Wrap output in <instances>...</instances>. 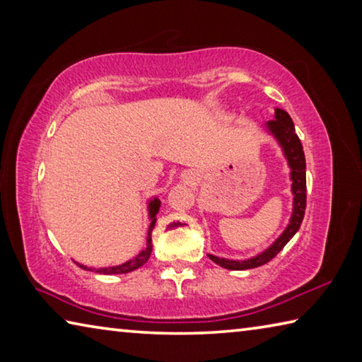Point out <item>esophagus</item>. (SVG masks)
Returning <instances> with one entry per match:
<instances>
[{
	"label": "esophagus",
	"instance_id": "1",
	"mask_svg": "<svg viewBox=\"0 0 362 362\" xmlns=\"http://www.w3.org/2000/svg\"><path fill=\"white\" fill-rule=\"evenodd\" d=\"M182 179L185 180V182H189V180H193V177L189 175V174H187V173H183V174H182Z\"/></svg>",
	"mask_w": 362,
	"mask_h": 362
}]
</instances>
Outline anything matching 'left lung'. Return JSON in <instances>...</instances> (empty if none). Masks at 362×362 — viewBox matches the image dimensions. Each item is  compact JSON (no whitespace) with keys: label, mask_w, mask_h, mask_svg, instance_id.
Listing matches in <instances>:
<instances>
[{"label":"left lung","mask_w":362,"mask_h":362,"mask_svg":"<svg viewBox=\"0 0 362 362\" xmlns=\"http://www.w3.org/2000/svg\"><path fill=\"white\" fill-rule=\"evenodd\" d=\"M265 129L276 140L278 145L283 150V155L287 159V166L291 169V192L293 194L292 199V214L291 220L287 223L286 230L281 233L272 246L267 247L263 252L257 254L246 260H231L223 259V257H216L209 254V259L216 262L217 265L226 269H250L257 268L268 263L274 259L287 243L292 240L302 223L306 207V164H305V153L303 146L300 144V139L296 134V126H293L292 118L287 112L281 108H274V119L265 122Z\"/></svg>","instance_id":"obj_1"}]
</instances>
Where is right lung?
<instances>
[{"label":"right lung","instance_id":"add662e5","mask_svg":"<svg viewBox=\"0 0 362 362\" xmlns=\"http://www.w3.org/2000/svg\"><path fill=\"white\" fill-rule=\"evenodd\" d=\"M159 206H161V201L158 198H153L148 201V217H150V226H148V236H146V247L142 250V252L137 254L134 257L132 260H127L124 263H121V265H116V267H107V268H88L81 265V263L76 262V265L83 269H95L97 273L100 274H122V273H131L134 269H137L146 263V260L150 259V254H151V249H153V244H151V231L155 228V223H156V214L159 211Z\"/></svg>","mask_w":362,"mask_h":362}]
</instances>
